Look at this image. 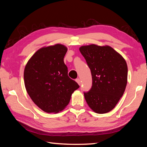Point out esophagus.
<instances>
[{
  "label": "esophagus",
  "instance_id": "1",
  "mask_svg": "<svg viewBox=\"0 0 147 147\" xmlns=\"http://www.w3.org/2000/svg\"><path fill=\"white\" fill-rule=\"evenodd\" d=\"M76 82L78 83V85H81V82H80V80L79 78L76 79Z\"/></svg>",
  "mask_w": 147,
  "mask_h": 147
}]
</instances>
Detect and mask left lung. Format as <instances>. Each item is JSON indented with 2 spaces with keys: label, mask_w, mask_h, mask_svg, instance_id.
Segmentation results:
<instances>
[{
  "label": "left lung",
  "mask_w": 147,
  "mask_h": 147,
  "mask_svg": "<svg viewBox=\"0 0 147 147\" xmlns=\"http://www.w3.org/2000/svg\"><path fill=\"white\" fill-rule=\"evenodd\" d=\"M80 51L92 76L91 89L84 92L86 103L96 113L110 112L125 91L127 80L126 61L108 45L82 46Z\"/></svg>",
  "instance_id": "left-lung-1"
}]
</instances>
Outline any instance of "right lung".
Here are the masks:
<instances>
[{
  "instance_id": "obj_1",
  "label": "right lung",
  "mask_w": 147,
  "mask_h": 147,
  "mask_svg": "<svg viewBox=\"0 0 147 147\" xmlns=\"http://www.w3.org/2000/svg\"><path fill=\"white\" fill-rule=\"evenodd\" d=\"M63 45L43 47L30 58L24 68V85L33 102L47 113H57L69 103L72 93L79 88L67 75Z\"/></svg>"
}]
</instances>
